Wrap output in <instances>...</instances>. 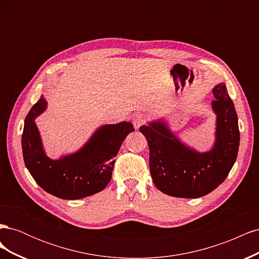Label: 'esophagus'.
<instances>
[{"label": "esophagus", "instance_id": "esophagus-1", "mask_svg": "<svg viewBox=\"0 0 259 259\" xmlns=\"http://www.w3.org/2000/svg\"><path fill=\"white\" fill-rule=\"evenodd\" d=\"M148 120V115L146 113H137L133 117V123H134V126L136 130H138L140 126L147 122Z\"/></svg>", "mask_w": 259, "mask_h": 259}]
</instances>
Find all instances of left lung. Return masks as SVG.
I'll list each match as a JSON object with an SVG mask.
<instances>
[{
    "instance_id": "8db88e82",
    "label": "left lung",
    "mask_w": 259,
    "mask_h": 259,
    "mask_svg": "<svg viewBox=\"0 0 259 259\" xmlns=\"http://www.w3.org/2000/svg\"><path fill=\"white\" fill-rule=\"evenodd\" d=\"M217 114L216 143L199 153L184 146L162 122L140 126L149 145V166L155 187L177 198H200L211 192L228 176L236 162L240 131L238 115L225 83L213 89Z\"/></svg>"
}]
</instances>
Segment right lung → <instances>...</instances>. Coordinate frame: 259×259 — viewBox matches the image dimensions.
<instances>
[{
    "instance_id": "1",
    "label": "right lung",
    "mask_w": 259,
    "mask_h": 259,
    "mask_svg": "<svg viewBox=\"0 0 259 259\" xmlns=\"http://www.w3.org/2000/svg\"><path fill=\"white\" fill-rule=\"evenodd\" d=\"M45 107L41 96L26 116L21 137L23 160L36 184L64 200L82 199L104 190L112 177L113 158L135 128L128 122L105 125L79 152L54 161L45 155L34 123Z\"/></svg>"
}]
</instances>
